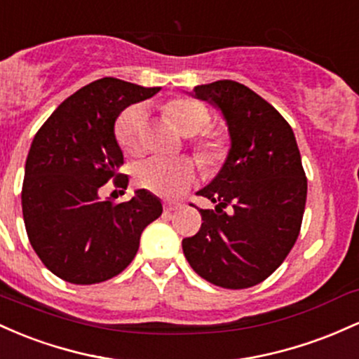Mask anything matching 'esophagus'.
Returning <instances> with one entry per match:
<instances>
[{"label":"esophagus","instance_id":"obj_1","mask_svg":"<svg viewBox=\"0 0 359 359\" xmlns=\"http://www.w3.org/2000/svg\"><path fill=\"white\" fill-rule=\"evenodd\" d=\"M181 207H183V205L178 203V201H171V200H166V201H164V210H166L168 213L180 210Z\"/></svg>","mask_w":359,"mask_h":359}]
</instances>
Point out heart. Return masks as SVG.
<instances>
[{
    "label": "heart",
    "instance_id": "obj_1",
    "mask_svg": "<svg viewBox=\"0 0 359 359\" xmlns=\"http://www.w3.org/2000/svg\"><path fill=\"white\" fill-rule=\"evenodd\" d=\"M164 114L184 135H196L205 130L210 122V114L203 104L195 100L178 98L164 104ZM146 114L140 107H130L120 115L116 122V139L123 152L128 156H139L146 149ZM196 152L205 163H219L227 152L225 137L213 134L205 137L196 146ZM196 166L188 158H163L154 156L135 168V181L146 190L163 196H176L193 183Z\"/></svg>",
    "mask_w": 359,
    "mask_h": 359
}]
</instances>
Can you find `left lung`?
Segmentation results:
<instances>
[{"instance_id":"1","label":"left lung","mask_w":359,"mask_h":359,"mask_svg":"<svg viewBox=\"0 0 359 359\" xmlns=\"http://www.w3.org/2000/svg\"><path fill=\"white\" fill-rule=\"evenodd\" d=\"M190 95L222 114L231 149L198 191L215 210H200L203 224L183 239V252L217 287H255L283 263L300 232L307 178L295 134L275 107L237 81L200 84Z\"/></svg>"}]
</instances>
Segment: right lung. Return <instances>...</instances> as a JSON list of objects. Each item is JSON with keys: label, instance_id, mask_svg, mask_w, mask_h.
Here are the masks:
<instances>
[{"label": "right lung", "instance_id": "obj_1", "mask_svg": "<svg viewBox=\"0 0 359 359\" xmlns=\"http://www.w3.org/2000/svg\"><path fill=\"white\" fill-rule=\"evenodd\" d=\"M159 90L98 79L64 100L34 137L22 190L23 220L40 261L64 281L93 285L122 273L137 255L144 229L163 213L161 200L147 190H135L122 203L100 196L111 178L116 187L128 183L120 175L116 118Z\"/></svg>", "mask_w": 359, "mask_h": 359}]
</instances>
